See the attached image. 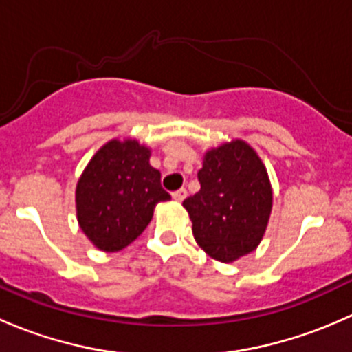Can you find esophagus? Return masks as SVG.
<instances>
[{"mask_svg": "<svg viewBox=\"0 0 352 352\" xmlns=\"http://www.w3.org/2000/svg\"><path fill=\"white\" fill-rule=\"evenodd\" d=\"M172 197H173V199H175V201H177V202H182V201H184V199H186V197H187V190H186V189H184V187H182V189L175 190V192H173V194H172Z\"/></svg>", "mask_w": 352, "mask_h": 352, "instance_id": "esophagus-1", "label": "esophagus"}]
</instances>
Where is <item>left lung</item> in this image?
<instances>
[{
  "instance_id": "8db88e82",
  "label": "left lung",
  "mask_w": 352,
  "mask_h": 352,
  "mask_svg": "<svg viewBox=\"0 0 352 352\" xmlns=\"http://www.w3.org/2000/svg\"><path fill=\"white\" fill-rule=\"evenodd\" d=\"M201 190L182 202L199 247L219 262L257 248L272 208L267 172L257 153L236 140L208 151L197 172Z\"/></svg>"
}]
</instances>
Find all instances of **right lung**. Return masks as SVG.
<instances>
[{
  "label": "right lung",
  "mask_w": 352,
  "mask_h": 352,
  "mask_svg": "<svg viewBox=\"0 0 352 352\" xmlns=\"http://www.w3.org/2000/svg\"><path fill=\"white\" fill-rule=\"evenodd\" d=\"M150 150L138 141L113 140L97 151L76 186L78 223L90 242L117 252L150 225L155 206L168 201Z\"/></svg>",
  "instance_id": "1"
}]
</instances>
